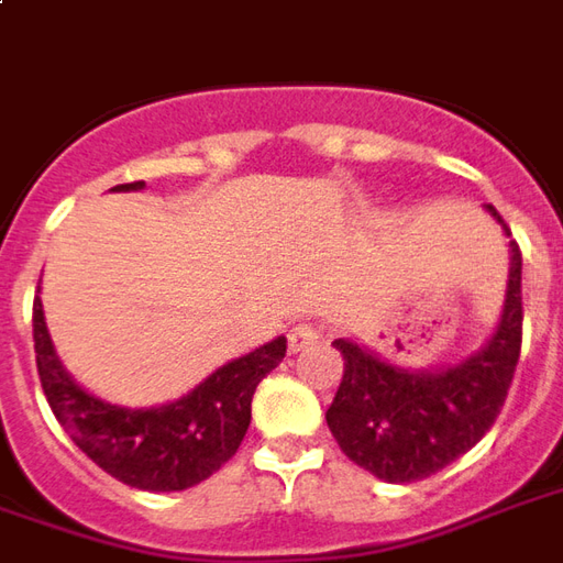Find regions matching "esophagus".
I'll return each mask as SVG.
<instances>
[{"instance_id":"obj_1","label":"esophagus","mask_w":563,"mask_h":563,"mask_svg":"<svg viewBox=\"0 0 563 563\" xmlns=\"http://www.w3.org/2000/svg\"><path fill=\"white\" fill-rule=\"evenodd\" d=\"M320 341V332L310 322H298L289 329V353H305Z\"/></svg>"}]
</instances>
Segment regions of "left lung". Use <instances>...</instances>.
I'll list each match as a JSON object with an SVG mask.
<instances>
[{"instance_id": "left-lung-1", "label": "left lung", "mask_w": 563, "mask_h": 563, "mask_svg": "<svg viewBox=\"0 0 563 563\" xmlns=\"http://www.w3.org/2000/svg\"><path fill=\"white\" fill-rule=\"evenodd\" d=\"M509 238V283L494 335L454 365L405 368L350 338L332 347L344 377L325 411L341 451L380 482L408 485L445 470L482 442L500 415L521 353V250L503 216L487 203Z\"/></svg>"}]
</instances>
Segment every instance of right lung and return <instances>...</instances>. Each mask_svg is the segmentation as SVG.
<instances>
[{
  "instance_id": "1",
  "label": "right lung",
  "mask_w": 563,
  "mask_h": 563,
  "mask_svg": "<svg viewBox=\"0 0 563 563\" xmlns=\"http://www.w3.org/2000/svg\"><path fill=\"white\" fill-rule=\"evenodd\" d=\"M128 183L112 191H140ZM35 365L54 418L100 470L140 490H186L238 454L253 420V393L286 356V338L219 365L195 390L152 405L124 408L88 393L63 368L48 335L42 298L33 305Z\"/></svg>"
}]
</instances>
